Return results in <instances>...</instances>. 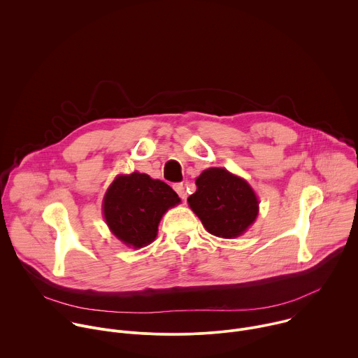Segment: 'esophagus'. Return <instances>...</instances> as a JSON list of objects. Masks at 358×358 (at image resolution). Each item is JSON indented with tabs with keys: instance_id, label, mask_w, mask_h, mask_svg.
I'll return each mask as SVG.
<instances>
[{
	"instance_id": "34e87169",
	"label": "esophagus",
	"mask_w": 358,
	"mask_h": 358,
	"mask_svg": "<svg viewBox=\"0 0 358 358\" xmlns=\"http://www.w3.org/2000/svg\"><path fill=\"white\" fill-rule=\"evenodd\" d=\"M173 189H175V192L179 194L180 199H186V190H185L183 183H175V185H173Z\"/></svg>"
}]
</instances>
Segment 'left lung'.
<instances>
[{"instance_id": "1", "label": "left lung", "mask_w": 358, "mask_h": 358, "mask_svg": "<svg viewBox=\"0 0 358 358\" xmlns=\"http://www.w3.org/2000/svg\"><path fill=\"white\" fill-rule=\"evenodd\" d=\"M196 186L187 201L211 235L232 239L255 222L259 200L245 179L224 168H208L196 179Z\"/></svg>"}]
</instances>
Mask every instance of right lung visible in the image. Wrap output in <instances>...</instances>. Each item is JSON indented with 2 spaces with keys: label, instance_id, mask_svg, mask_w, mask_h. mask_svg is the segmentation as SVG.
Wrapping results in <instances>:
<instances>
[{
  "label": "right lung",
  "instance_id": "add662e5",
  "mask_svg": "<svg viewBox=\"0 0 358 358\" xmlns=\"http://www.w3.org/2000/svg\"><path fill=\"white\" fill-rule=\"evenodd\" d=\"M179 203L165 182L133 172L112 182L102 207L112 234L129 248H143L155 239L162 215Z\"/></svg>",
  "mask_w": 358,
  "mask_h": 358
}]
</instances>
